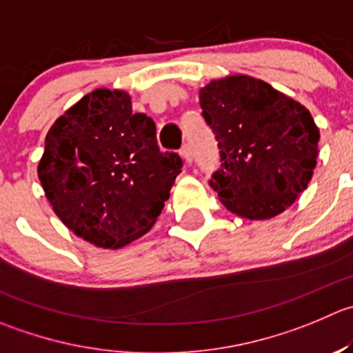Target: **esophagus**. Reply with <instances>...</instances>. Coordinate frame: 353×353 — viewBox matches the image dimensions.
<instances>
[{
    "label": "esophagus",
    "mask_w": 353,
    "mask_h": 353,
    "mask_svg": "<svg viewBox=\"0 0 353 353\" xmlns=\"http://www.w3.org/2000/svg\"><path fill=\"white\" fill-rule=\"evenodd\" d=\"M181 155L184 157V160H186L188 163L193 162V150H191L190 145H184L183 150H181Z\"/></svg>",
    "instance_id": "obj_1"
}]
</instances>
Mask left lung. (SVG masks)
I'll return each mask as SVG.
<instances>
[{
  "label": "left lung",
  "mask_w": 353,
  "mask_h": 353,
  "mask_svg": "<svg viewBox=\"0 0 353 353\" xmlns=\"http://www.w3.org/2000/svg\"><path fill=\"white\" fill-rule=\"evenodd\" d=\"M200 105L221 160L208 184L224 207L255 221L292 207L317 163L319 129L309 110L248 75L212 81Z\"/></svg>",
  "instance_id": "1"
}]
</instances>
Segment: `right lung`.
Returning a JSON list of instances; mask_svg holds the SVG:
<instances>
[{
    "label": "right lung",
    "mask_w": 353,
    "mask_h": 353,
    "mask_svg": "<svg viewBox=\"0 0 353 353\" xmlns=\"http://www.w3.org/2000/svg\"><path fill=\"white\" fill-rule=\"evenodd\" d=\"M184 160L124 91L97 90L57 119L37 167L54 214L85 241L121 248L152 229Z\"/></svg>",
    "instance_id": "obj_1"
}]
</instances>
